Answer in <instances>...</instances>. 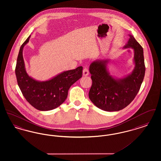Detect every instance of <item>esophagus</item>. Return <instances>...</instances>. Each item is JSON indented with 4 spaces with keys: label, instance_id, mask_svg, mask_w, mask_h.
I'll use <instances>...</instances> for the list:
<instances>
[{
    "label": "esophagus",
    "instance_id": "34e87169",
    "mask_svg": "<svg viewBox=\"0 0 161 161\" xmlns=\"http://www.w3.org/2000/svg\"><path fill=\"white\" fill-rule=\"evenodd\" d=\"M89 74V70L88 68L87 67H84L83 70V74L84 76H87Z\"/></svg>",
    "mask_w": 161,
    "mask_h": 161
}]
</instances>
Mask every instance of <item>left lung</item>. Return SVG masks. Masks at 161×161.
Listing matches in <instances>:
<instances>
[{
  "label": "left lung",
  "instance_id": "obj_1",
  "mask_svg": "<svg viewBox=\"0 0 161 161\" xmlns=\"http://www.w3.org/2000/svg\"><path fill=\"white\" fill-rule=\"evenodd\" d=\"M124 48L134 49L135 68L127 77L115 79L109 75L106 68L107 60L94 61L90 65L92 84L89 97L100 109L114 112L127 107L134 100L140 89L145 75L143 48L133 36Z\"/></svg>",
  "mask_w": 161,
  "mask_h": 161
}]
</instances>
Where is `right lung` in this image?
<instances>
[{"instance_id": "obj_1", "label": "right lung", "mask_w": 161, "mask_h": 161, "mask_svg": "<svg viewBox=\"0 0 161 161\" xmlns=\"http://www.w3.org/2000/svg\"><path fill=\"white\" fill-rule=\"evenodd\" d=\"M30 36L20 46L15 73L19 87L24 97L32 106L38 110L55 108L66 100L70 87L82 77L83 67L62 72L46 81H38L27 74L23 60V49Z\"/></svg>"}]
</instances>
